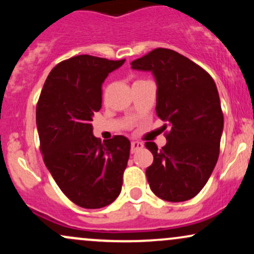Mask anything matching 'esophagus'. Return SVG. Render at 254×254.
Instances as JSON below:
<instances>
[{
	"instance_id": "34e87169",
	"label": "esophagus",
	"mask_w": 254,
	"mask_h": 254,
	"mask_svg": "<svg viewBox=\"0 0 254 254\" xmlns=\"http://www.w3.org/2000/svg\"><path fill=\"white\" fill-rule=\"evenodd\" d=\"M143 148V144L141 142H137V141H132L131 142V153H135V151L142 149Z\"/></svg>"
}]
</instances>
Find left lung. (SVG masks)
<instances>
[{
	"label": "left lung",
	"mask_w": 254,
	"mask_h": 254,
	"mask_svg": "<svg viewBox=\"0 0 254 254\" xmlns=\"http://www.w3.org/2000/svg\"><path fill=\"white\" fill-rule=\"evenodd\" d=\"M131 68L153 74L156 115L171 127L161 150L145 142L154 156L145 170L150 190L167 202L191 199L209 180L220 153L223 113L216 84L199 65L168 49H155Z\"/></svg>",
	"instance_id": "1"
}]
</instances>
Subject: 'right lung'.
<instances>
[{"instance_id":"add662e5","label":"right lung","mask_w":254,"mask_h":254,"mask_svg":"<svg viewBox=\"0 0 254 254\" xmlns=\"http://www.w3.org/2000/svg\"><path fill=\"white\" fill-rule=\"evenodd\" d=\"M125 62L80 55L52 69L37 105L40 149L49 172L72 203L100 209L116 200L130 155L118 135L101 141L90 124L101 109L104 81Z\"/></svg>"}]
</instances>
